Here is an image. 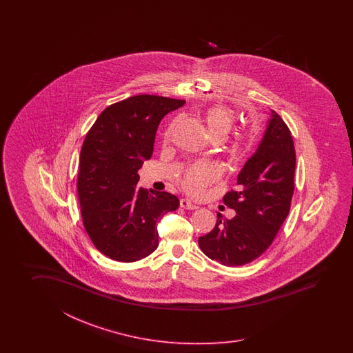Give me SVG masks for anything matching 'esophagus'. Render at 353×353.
<instances>
[{"label":"esophagus","mask_w":353,"mask_h":353,"mask_svg":"<svg viewBox=\"0 0 353 353\" xmlns=\"http://www.w3.org/2000/svg\"><path fill=\"white\" fill-rule=\"evenodd\" d=\"M180 207L183 208V210H196L198 208V205H195L193 203L190 202L189 199H185V198H183V199H180Z\"/></svg>","instance_id":"obj_1"}]
</instances>
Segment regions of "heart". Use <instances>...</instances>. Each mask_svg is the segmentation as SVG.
<instances>
[{
  "instance_id": "b5f03b06",
  "label": "heart",
  "mask_w": 353,
  "mask_h": 353,
  "mask_svg": "<svg viewBox=\"0 0 353 353\" xmlns=\"http://www.w3.org/2000/svg\"><path fill=\"white\" fill-rule=\"evenodd\" d=\"M205 123L210 135L214 140L223 139L234 123V113L228 107L216 105L205 112ZM248 143V132H240L233 136L227 143V152L232 158H239L241 152L246 149ZM219 178V168L213 163H196L188 168L180 179L181 189L193 198H201L207 189Z\"/></svg>"
}]
</instances>
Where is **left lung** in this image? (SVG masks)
Wrapping results in <instances>:
<instances>
[{"label":"left lung","mask_w":353,"mask_h":353,"mask_svg":"<svg viewBox=\"0 0 353 353\" xmlns=\"http://www.w3.org/2000/svg\"><path fill=\"white\" fill-rule=\"evenodd\" d=\"M295 164L292 132L271 111L263 141L239 174V187L223 196L236 216L227 219L218 213L214 228L198 239L204 255L225 266L246 265L263 255L289 214Z\"/></svg>","instance_id":"1"}]
</instances>
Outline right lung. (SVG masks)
Returning <instances> with one entry per match:
<instances>
[{
	"label": "right lung",
	"instance_id": "right-lung-1",
	"mask_svg": "<svg viewBox=\"0 0 353 353\" xmlns=\"http://www.w3.org/2000/svg\"><path fill=\"white\" fill-rule=\"evenodd\" d=\"M184 99L139 94L105 107L83 141L77 192L85 232L99 252L134 263L159 245L157 223L179 207L168 192L136 187L163 117Z\"/></svg>",
	"mask_w": 353,
	"mask_h": 353
}]
</instances>
